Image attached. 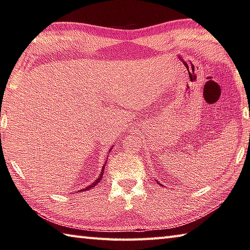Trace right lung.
<instances>
[{
    "mask_svg": "<svg viewBox=\"0 0 250 250\" xmlns=\"http://www.w3.org/2000/svg\"><path fill=\"white\" fill-rule=\"evenodd\" d=\"M104 169H105V164H104L103 168H102V171H101V174H99V176L97 177V179L95 180L92 185H89V186H87V187H86V188H84L83 190H82V191H84V190H89V189H92L93 187H95V186H96V185L99 183V181L102 180V178H103V175H104Z\"/></svg>",
    "mask_w": 250,
    "mask_h": 250,
    "instance_id": "right-lung-1",
    "label": "right lung"
}]
</instances>
